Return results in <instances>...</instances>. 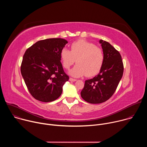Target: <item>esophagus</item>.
Returning <instances> with one entry per match:
<instances>
[{
  "mask_svg": "<svg viewBox=\"0 0 147 147\" xmlns=\"http://www.w3.org/2000/svg\"><path fill=\"white\" fill-rule=\"evenodd\" d=\"M69 80H70V81H73V82L77 81L76 79H74V78H69Z\"/></svg>",
  "mask_w": 147,
  "mask_h": 147,
  "instance_id": "obj_1",
  "label": "esophagus"
}]
</instances>
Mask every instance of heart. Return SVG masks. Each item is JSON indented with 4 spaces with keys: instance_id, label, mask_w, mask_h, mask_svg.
Segmentation results:
<instances>
[{
    "instance_id": "heart-1",
    "label": "heart",
    "mask_w": 147,
    "mask_h": 147,
    "mask_svg": "<svg viewBox=\"0 0 147 147\" xmlns=\"http://www.w3.org/2000/svg\"><path fill=\"white\" fill-rule=\"evenodd\" d=\"M60 58L63 66L69 69L76 61L77 65L69 72L73 77H88L96 74L101 69L104 61L103 51L92 43L80 40L73 42L71 51L63 48Z\"/></svg>"
}]
</instances>
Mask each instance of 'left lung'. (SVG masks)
<instances>
[{"label":"left lung","instance_id":"left-lung-1","mask_svg":"<svg viewBox=\"0 0 147 147\" xmlns=\"http://www.w3.org/2000/svg\"><path fill=\"white\" fill-rule=\"evenodd\" d=\"M104 54V61L99 73L85 81L81 92L82 98L90 103H100L108 100L115 92L123 74L120 53L109 42L99 40Z\"/></svg>","mask_w":147,"mask_h":147}]
</instances>
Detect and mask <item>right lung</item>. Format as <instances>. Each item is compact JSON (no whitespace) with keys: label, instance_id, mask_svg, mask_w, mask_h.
I'll return each mask as SVG.
<instances>
[{"label":"right lung","instance_id":"right-lung-1","mask_svg":"<svg viewBox=\"0 0 147 147\" xmlns=\"http://www.w3.org/2000/svg\"><path fill=\"white\" fill-rule=\"evenodd\" d=\"M67 40L49 38L39 40L26 51L21 73L31 95L44 102H52L61 94L69 79L60 61V51Z\"/></svg>","mask_w":147,"mask_h":147}]
</instances>
